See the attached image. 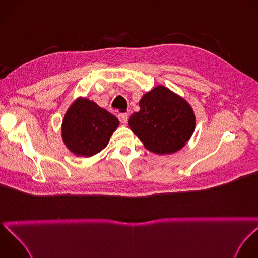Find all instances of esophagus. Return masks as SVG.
Returning <instances> with one entry per match:
<instances>
[{"mask_svg": "<svg viewBox=\"0 0 258 258\" xmlns=\"http://www.w3.org/2000/svg\"><path fill=\"white\" fill-rule=\"evenodd\" d=\"M117 117H118V119H119L122 123H126V122H127V119H128L127 113H119V114L117 115Z\"/></svg>", "mask_w": 258, "mask_h": 258, "instance_id": "esophagus-1", "label": "esophagus"}]
</instances>
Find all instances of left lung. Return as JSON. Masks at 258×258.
I'll list each match as a JSON object with an SVG mask.
<instances>
[{"label": "left lung", "mask_w": 258, "mask_h": 258, "mask_svg": "<svg viewBox=\"0 0 258 258\" xmlns=\"http://www.w3.org/2000/svg\"><path fill=\"white\" fill-rule=\"evenodd\" d=\"M139 105L140 111L131 115L128 125L151 152L174 153L191 138L196 123L193 109L165 87L144 95Z\"/></svg>", "instance_id": "left-lung-1"}]
</instances>
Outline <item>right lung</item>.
I'll use <instances>...</instances> for the list:
<instances>
[{
  "label": "right lung",
  "instance_id": "obj_1",
  "mask_svg": "<svg viewBox=\"0 0 258 258\" xmlns=\"http://www.w3.org/2000/svg\"><path fill=\"white\" fill-rule=\"evenodd\" d=\"M118 119L88 99H79L65 114L62 137L67 148L78 156L90 157L108 145Z\"/></svg>",
  "mask_w": 258,
  "mask_h": 258
}]
</instances>
